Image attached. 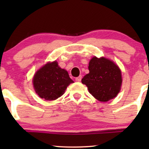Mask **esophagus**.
Returning a JSON list of instances; mask_svg holds the SVG:
<instances>
[{
	"mask_svg": "<svg viewBox=\"0 0 149 149\" xmlns=\"http://www.w3.org/2000/svg\"><path fill=\"white\" fill-rule=\"evenodd\" d=\"M81 79H82V77H81V76H79V77H77V78L75 79V81H77V82H80V81H81Z\"/></svg>",
	"mask_w": 149,
	"mask_h": 149,
	"instance_id": "esophagus-1",
	"label": "esophagus"
}]
</instances>
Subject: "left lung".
Masks as SVG:
<instances>
[{"mask_svg":"<svg viewBox=\"0 0 149 149\" xmlns=\"http://www.w3.org/2000/svg\"><path fill=\"white\" fill-rule=\"evenodd\" d=\"M89 72L81 80L89 92L100 102H107L117 96L121 89V70L113 61L104 57H93L89 61Z\"/></svg>","mask_w":149,"mask_h":149,"instance_id":"obj_1","label":"left lung"}]
</instances>
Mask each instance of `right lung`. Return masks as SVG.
<instances>
[{
	"mask_svg": "<svg viewBox=\"0 0 149 149\" xmlns=\"http://www.w3.org/2000/svg\"><path fill=\"white\" fill-rule=\"evenodd\" d=\"M33 85L36 93L46 100H55L64 94L67 87L74 83L66 70L58 62H48L34 74Z\"/></svg>",
	"mask_w": 149,
	"mask_h": 149,
	"instance_id": "add662e5",
	"label": "right lung"
}]
</instances>
